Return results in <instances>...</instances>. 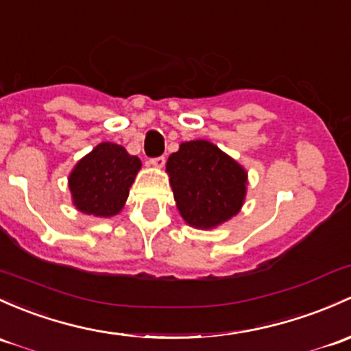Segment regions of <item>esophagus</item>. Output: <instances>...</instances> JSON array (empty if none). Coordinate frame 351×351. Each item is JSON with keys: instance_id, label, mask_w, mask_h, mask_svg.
I'll list each match as a JSON object with an SVG mask.
<instances>
[{"instance_id": "34e87169", "label": "esophagus", "mask_w": 351, "mask_h": 351, "mask_svg": "<svg viewBox=\"0 0 351 351\" xmlns=\"http://www.w3.org/2000/svg\"><path fill=\"white\" fill-rule=\"evenodd\" d=\"M165 163H166L165 156H158V158H153V160H149V165L153 166V168H156V169L163 168Z\"/></svg>"}]
</instances>
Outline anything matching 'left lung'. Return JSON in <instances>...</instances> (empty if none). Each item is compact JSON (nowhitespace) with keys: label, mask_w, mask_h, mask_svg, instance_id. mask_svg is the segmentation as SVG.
<instances>
[{"label":"left lung","mask_w":351,"mask_h":351,"mask_svg":"<svg viewBox=\"0 0 351 351\" xmlns=\"http://www.w3.org/2000/svg\"><path fill=\"white\" fill-rule=\"evenodd\" d=\"M166 173L176 208L193 228L219 227L237 215L245 202V168L206 139L182 143L169 154Z\"/></svg>","instance_id":"left-lung-1"}]
</instances>
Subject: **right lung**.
Wrapping results in <instances>:
<instances>
[{
  "mask_svg": "<svg viewBox=\"0 0 351 351\" xmlns=\"http://www.w3.org/2000/svg\"><path fill=\"white\" fill-rule=\"evenodd\" d=\"M141 160L116 143H101L77 161L69 175L72 204L79 212L110 219L124 208Z\"/></svg>",
  "mask_w": 351,
  "mask_h": 351,
  "instance_id": "add662e5",
  "label": "right lung"
}]
</instances>
